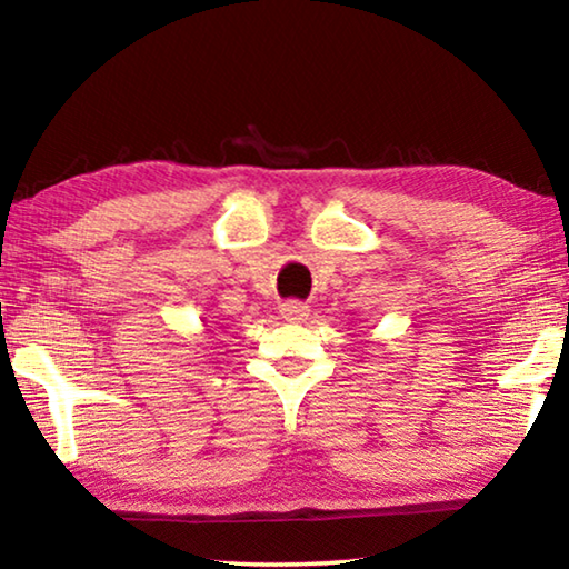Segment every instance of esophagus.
Wrapping results in <instances>:
<instances>
[{
	"mask_svg": "<svg viewBox=\"0 0 569 569\" xmlns=\"http://www.w3.org/2000/svg\"><path fill=\"white\" fill-rule=\"evenodd\" d=\"M281 316L291 323H301V321H306V316H308V306L301 303V301H286L281 306Z\"/></svg>",
	"mask_w": 569,
	"mask_h": 569,
	"instance_id": "esophagus-1",
	"label": "esophagus"
}]
</instances>
